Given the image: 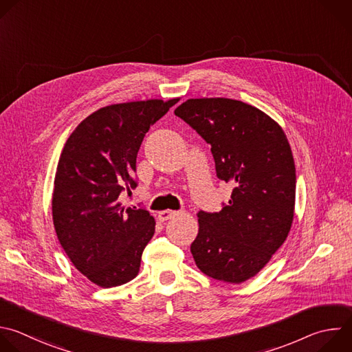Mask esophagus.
<instances>
[{"mask_svg":"<svg viewBox=\"0 0 352 352\" xmlns=\"http://www.w3.org/2000/svg\"><path fill=\"white\" fill-rule=\"evenodd\" d=\"M177 214H178V211H174V210H163V211L159 212V219H160L162 222H164V221H167V219L175 217Z\"/></svg>","mask_w":352,"mask_h":352,"instance_id":"34e87169","label":"esophagus"}]
</instances>
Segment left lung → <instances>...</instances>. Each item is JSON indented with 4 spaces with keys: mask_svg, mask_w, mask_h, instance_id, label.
<instances>
[{
    "mask_svg": "<svg viewBox=\"0 0 352 352\" xmlns=\"http://www.w3.org/2000/svg\"><path fill=\"white\" fill-rule=\"evenodd\" d=\"M174 113L211 145L217 177L235 185L219 212H197L195 263L212 279L246 282L268 264L293 223L296 167L289 141L268 114L242 100L188 99Z\"/></svg>",
    "mask_w": 352,
    "mask_h": 352,
    "instance_id": "8db88e82",
    "label": "left lung"
}]
</instances>
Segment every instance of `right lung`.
Returning a JSON list of instances; mask_svg holds the SVG:
<instances>
[{
    "label": "right lung",
    "mask_w": 352,
    "mask_h": 352,
    "mask_svg": "<svg viewBox=\"0 0 352 352\" xmlns=\"http://www.w3.org/2000/svg\"><path fill=\"white\" fill-rule=\"evenodd\" d=\"M178 100L104 106L65 144L52 193L56 236L73 265L100 287L124 285L140 272L156 222L145 208L124 207L120 195L137 186V155L145 134Z\"/></svg>",
    "instance_id": "1"
}]
</instances>
